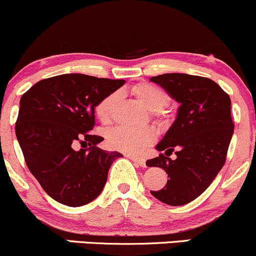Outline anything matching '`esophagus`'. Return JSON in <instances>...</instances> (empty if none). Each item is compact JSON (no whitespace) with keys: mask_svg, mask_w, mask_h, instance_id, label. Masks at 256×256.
I'll use <instances>...</instances> for the list:
<instances>
[{"mask_svg":"<svg viewBox=\"0 0 256 256\" xmlns=\"http://www.w3.org/2000/svg\"><path fill=\"white\" fill-rule=\"evenodd\" d=\"M128 158H131L134 162H136L137 165L142 166V167H146V158H137V156H132V155H128Z\"/></svg>","mask_w":256,"mask_h":256,"instance_id":"1","label":"esophagus"}]
</instances>
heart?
Listing matches in <instances>:
<instances>
[{
  "instance_id": "1",
  "label": "heart",
  "mask_w": 256,
  "mask_h": 256,
  "mask_svg": "<svg viewBox=\"0 0 256 256\" xmlns=\"http://www.w3.org/2000/svg\"><path fill=\"white\" fill-rule=\"evenodd\" d=\"M132 94L146 108L152 110L158 118H162V110L168 104L170 98L166 91L149 83H140L132 88ZM119 92H112L96 104L95 113L100 122L104 125L110 124L113 120L114 110L118 104ZM155 140V131L152 128H113L107 136L110 146L116 150H122L130 154H138L150 144Z\"/></svg>"
}]
</instances>
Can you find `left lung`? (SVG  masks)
<instances>
[{"label":"left lung","instance_id":"8db88e82","mask_svg":"<svg viewBox=\"0 0 256 256\" xmlns=\"http://www.w3.org/2000/svg\"><path fill=\"white\" fill-rule=\"evenodd\" d=\"M179 106L171 128L155 148L161 152L146 161L167 173V183L150 192L158 201L183 206L198 198L224 166L234 134L231 100L212 79L185 73L152 77ZM174 151L178 158H168Z\"/></svg>","mask_w":256,"mask_h":256}]
</instances>
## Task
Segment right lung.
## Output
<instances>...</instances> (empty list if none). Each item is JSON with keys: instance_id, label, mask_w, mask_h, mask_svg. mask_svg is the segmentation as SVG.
Listing matches in <instances>:
<instances>
[{"instance_id": "obj_1", "label": "right lung", "mask_w": 256, "mask_h": 256, "mask_svg": "<svg viewBox=\"0 0 256 256\" xmlns=\"http://www.w3.org/2000/svg\"><path fill=\"white\" fill-rule=\"evenodd\" d=\"M124 79L79 73L42 79L20 98L16 134L25 162L43 190L60 204L79 207L104 190L108 171L122 155L98 144L96 104Z\"/></svg>"}]
</instances>
